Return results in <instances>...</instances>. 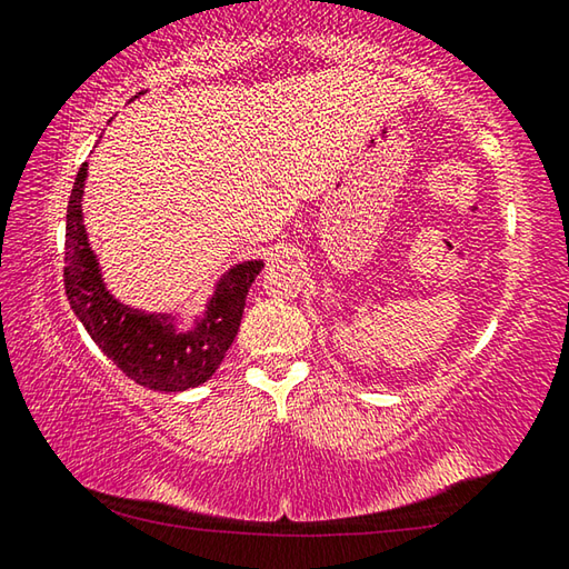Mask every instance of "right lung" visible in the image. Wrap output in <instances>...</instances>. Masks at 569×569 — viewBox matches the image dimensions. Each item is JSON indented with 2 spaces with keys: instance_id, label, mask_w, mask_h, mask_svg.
I'll return each instance as SVG.
<instances>
[{
  "instance_id": "1",
  "label": "right lung",
  "mask_w": 569,
  "mask_h": 569,
  "mask_svg": "<svg viewBox=\"0 0 569 569\" xmlns=\"http://www.w3.org/2000/svg\"><path fill=\"white\" fill-rule=\"evenodd\" d=\"M87 162L79 167L67 204L64 290L77 320L94 345L129 380L157 392H184L207 382L232 347L244 300L262 259H247L219 277L204 312L189 330H177V317L134 310L107 290L94 249L82 222Z\"/></svg>"
}]
</instances>
